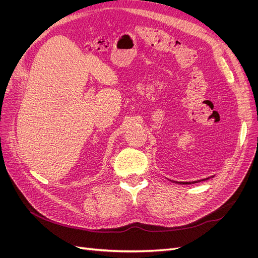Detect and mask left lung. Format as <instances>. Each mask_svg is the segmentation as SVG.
<instances>
[{"instance_id":"obj_1","label":"left lung","mask_w":258,"mask_h":258,"mask_svg":"<svg viewBox=\"0 0 258 258\" xmlns=\"http://www.w3.org/2000/svg\"><path fill=\"white\" fill-rule=\"evenodd\" d=\"M214 175L210 176V177H213ZM210 177H206V178H202V179H198V181H192V182H177V181H172V179H170L171 182L173 183H176V184H182V185H189V184H195V183H199V182H202V181H206V179H209Z\"/></svg>"}]
</instances>
